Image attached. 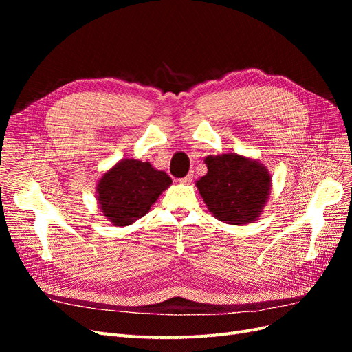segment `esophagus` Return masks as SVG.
<instances>
[{
	"label": "esophagus",
	"mask_w": 352,
	"mask_h": 352,
	"mask_svg": "<svg viewBox=\"0 0 352 352\" xmlns=\"http://www.w3.org/2000/svg\"><path fill=\"white\" fill-rule=\"evenodd\" d=\"M192 179H194V175H192V173H189V175H186L185 177L179 179V182H180V184H185V185H189L190 182H192Z\"/></svg>",
	"instance_id": "34e87169"
}]
</instances>
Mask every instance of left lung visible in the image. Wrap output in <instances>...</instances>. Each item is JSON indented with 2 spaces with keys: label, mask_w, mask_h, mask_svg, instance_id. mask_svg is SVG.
I'll list each match as a JSON object with an SVG mask.
<instances>
[{
  "label": "left lung",
  "mask_w": 352,
  "mask_h": 352,
  "mask_svg": "<svg viewBox=\"0 0 352 352\" xmlns=\"http://www.w3.org/2000/svg\"><path fill=\"white\" fill-rule=\"evenodd\" d=\"M204 163L208 172L195 185L211 214L228 225L258 220L272 190L269 168L236 153L208 155Z\"/></svg>",
  "instance_id": "obj_1"
}]
</instances>
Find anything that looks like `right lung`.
<instances>
[{
    "label": "right lung",
    "mask_w": 352,
    "mask_h": 352,
    "mask_svg": "<svg viewBox=\"0 0 352 352\" xmlns=\"http://www.w3.org/2000/svg\"><path fill=\"white\" fill-rule=\"evenodd\" d=\"M170 185L172 179L150 162L123 158L100 177L95 197L102 216L123 228L144 217Z\"/></svg>",
    "instance_id": "1"
}]
</instances>
